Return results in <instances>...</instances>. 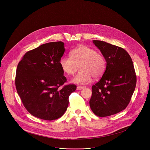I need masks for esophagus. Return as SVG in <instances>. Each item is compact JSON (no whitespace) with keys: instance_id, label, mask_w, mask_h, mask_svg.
Masks as SVG:
<instances>
[{"instance_id":"1","label":"esophagus","mask_w":150,"mask_h":150,"mask_svg":"<svg viewBox=\"0 0 150 150\" xmlns=\"http://www.w3.org/2000/svg\"><path fill=\"white\" fill-rule=\"evenodd\" d=\"M84 87H82V86H78L77 87H76V89L78 90H82V89H83Z\"/></svg>"}]
</instances>
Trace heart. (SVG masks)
<instances>
[{
	"label": "heart",
	"instance_id": "1",
	"mask_svg": "<svg viewBox=\"0 0 150 150\" xmlns=\"http://www.w3.org/2000/svg\"><path fill=\"white\" fill-rule=\"evenodd\" d=\"M70 56L61 57L59 65L62 71L68 75H73L79 66L81 70L73 78L74 83H86L90 81L92 76L94 78L100 77L104 71L105 59L94 49L82 46L72 50Z\"/></svg>",
	"mask_w": 150,
	"mask_h": 150
}]
</instances>
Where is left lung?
Here are the masks:
<instances>
[{"label": "left lung", "mask_w": 150, "mask_h": 150, "mask_svg": "<svg viewBox=\"0 0 150 150\" xmlns=\"http://www.w3.org/2000/svg\"><path fill=\"white\" fill-rule=\"evenodd\" d=\"M106 61L100 80L92 86L90 106L99 117L116 114L126 109L134 92L137 76L132 59L123 48L93 40Z\"/></svg>", "instance_id": "left-lung-1"}]
</instances>
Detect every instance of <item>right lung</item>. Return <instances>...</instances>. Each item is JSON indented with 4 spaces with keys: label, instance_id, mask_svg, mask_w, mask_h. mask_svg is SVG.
I'll return each instance as SVG.
<instances>
[{
    "label": "right lung",
    "instance_id": "right-lung-1",
    "mask_svg": "<svg viewBox=\"0 0 150 150\" xmlns=\"http://www.w3.org/2000/svg\"><path fill=\"white\" fill-rule=\"evenodd\" d=\"M64 42H50L27 52L17 66L15 85L25 109L33 116L46 120L60 117L68 108L69 97L76 90L67 82L59 61Z\"/></svg>",
    "mask_w": 150,
    "mask_h": 150
}]
</instances>
